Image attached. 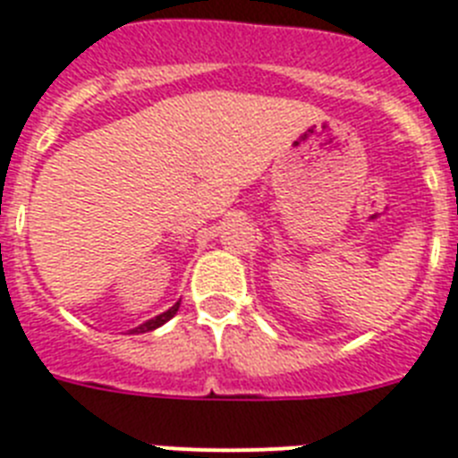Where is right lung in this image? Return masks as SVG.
I'll list each match as a JSON object with an SVG mask.
<instances>
[{
  "instance_id": "add662e5",
  "label": "right lung",
  "mask_w": 458,
  "mask_h": 458,
  "mask_svg": "<svg viewBox=\"0 0 458 458\" xmlns=\"http://www.w3.org/2000/svg\"><path fill=\"white\" fill-rule=\"evenodd\" d=\"M177 309H180V301L170 306L168 311H164V313H161V316H157V318H152V320H147V323H142V325H140V327H135V330H131V332H133V335H140V332L157 330V327H161V325L168 323V320L173 318V316H175Z\"/></svg>"
}]
</instances>
